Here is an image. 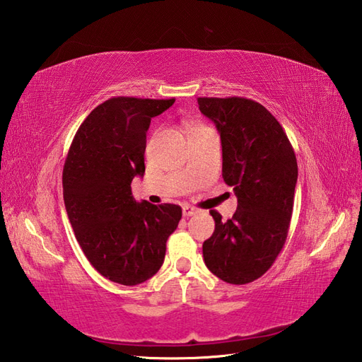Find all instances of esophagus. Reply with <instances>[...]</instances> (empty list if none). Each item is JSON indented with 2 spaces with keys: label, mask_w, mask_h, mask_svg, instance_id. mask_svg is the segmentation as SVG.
Here are the masks:
<instances>
[{
  "label": "esophagus",
  "mask_w": 362,
  "mask_h": 362,
  "mask_svg": "<svg viewBox=\"0 0 362 362\" xmlns=\"http://www.w3.org/2000/svg\"><path fill=\"white\" fill-rule=\"evenodd\" d=\"M199 211L197 207H192V206H182V215L184 216H192V215H195V214H198Z\"/></svg>",
  "instance_id": "1"
}]
</instances>
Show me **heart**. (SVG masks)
<instances>
[{
    "label": "heart",
    "mask_w": 362,
    "mask_h": 362,
    "mask_svg": "<svg viewBox=\"0 0 362 362\" xmlns=\"http://www.w3.org/2000/svg\"><path fill=\"white\" fill-rule=\"evenodd\" d=\"M203 128H206V127H203V125H190L189 132H190V133H195V132H198V130H203Z\"/></svg>",
    "instance_id": "obj_1"
}]
</instances>
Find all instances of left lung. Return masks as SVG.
<instances>
[{
  "label": "left lung",
  "mask_w": 362,
  "mask_h": 362,
  "mask_svg": "<svg viewBox=\"0 0 362 362\" xmlns=\"http://www.w3.org/2000/svg\"><path fill=\"white\" fill-rule=\"evenodd\" d=\"M199 111L221 138L223 180L234 189L237 211L228 221L212 211L215 230L203 243L209 271L245 285L267 272L290 229L297 160L282 125L259 102L198 98Z\"/></svg>",
  "instance_id": "1"
}]
</instances>
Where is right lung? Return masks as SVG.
<instances>
[{
    "mask_svg": "<svg viewBox=\"0 0 362 362\" xmlns=\"http://www.w3.org/2000/svg\"><path fill=\"white\" fill-rule=\"evenodd\" d=\"M175 99L113 98L95 107L72 139L63 167V199L77 242L95 271L125 286L153 277L178 228L176 204L138 203L134 176H144L151 117Z\"/></svg>",
    "mask_w": 362,
    "mask_h": 362,
    "instance_id": "1",
    "label": "right lung"
}]
</instances>
